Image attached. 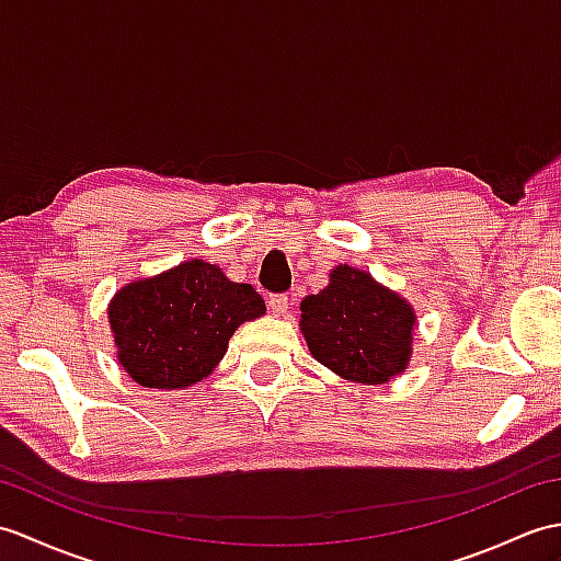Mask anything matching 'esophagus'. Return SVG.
I'll return each instance as SVG.
<instances>
[{
    "label": "esophagus",
    "mask_w": 561,
    "mask_h": 561,
    "mask_svg": "<svg viewBox=\"0 0 561 561\" xmlns=\"http://www.w3.org/2000/svg\"><path fill=\"white\" fill-rule=\"evenodd\" d=\"M267 306H270L272 312H275V316H284V312L289 310L291 301H289V296H286V294H272L267 298Z\"/></svg>",
    "instance_id": "obj_1"
}]
</instances>
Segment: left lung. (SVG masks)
<instances>
[{"label":"left lung","instance_id":"1","mask_svg":"<svg viewBox=\"0 0 561 561\" xmlns=\"http://www.w3.org/2000/svg\"><path fill=\"white\" fill-rule=\"evenodd\" d=\"M415 310L368 272L336 265L330 284L301 301L310 354L344 380L385 385L413 354Z\"/></svg>","mask_w":561,"mask_h":561}]
</instances>
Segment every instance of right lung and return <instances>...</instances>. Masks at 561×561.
<instances>
[{"instance_id": "right-lung-1", "label": "right lung", "mask_w": 561, "mask_h": 561, "mask_svg": "<svg viewBox=\"0 0 561 561\" xmlns=\"http://www.w3.org/2000/svg\"><path fill=\"white\" fill-rule=\"evenodd\" d=\"M110 328L116 358L134 382L184 389L215 370L231 334L245 320L265 316L251 284L225 277L217 265L186 260L114 294Z\"/></svg>"}]
</instances>
